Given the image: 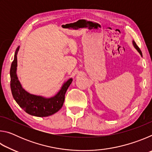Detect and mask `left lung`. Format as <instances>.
I'll use <instances>...</instances> for the list:
<instances>
[{"instance_id":"8db88e82","label":"left lung","mask_w":152,"mask_h":152,"mask_svg":"<svg viewBox=\"0 0 152 152\" xmlns=\"http://www.w3.org/2000/svg\"><path fill=\"white\" fill-rule=\"evenodd\" d=\"M133 46H134V48L136 49V50H137L138 52L140 53V54L141 56V57H142V53H141V51L140 50V49L139 48V47L137 45V44H136L134 41H133Z\"/></svg>"}]
</instances>
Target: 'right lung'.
Masks as SVG:
<instances>
[{"mask_svg":"<svg viewBox=\"0 0 152 152\" xmlns=\"http://www.w3.org/2000/svg\"><path fill=\"white\" fill-rule=\"evenodd\" d=\"M19 46L15 52L14 60L10 70L11 89L15 101L28 114L35 117H48L57 113L63 106L65 94L73 79L70 78L64 82L61 89L54 96L46 98L30 94L23 88L17 75V53Z\"/></svg>","mask_w":152,"mask_h":152,"instance_id":"obj_1","label":"right lung"}]
</instances>
